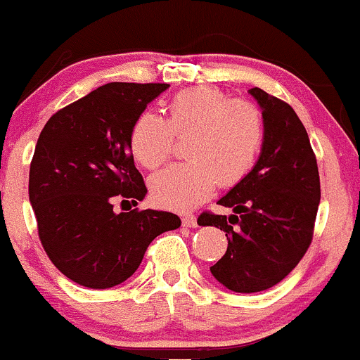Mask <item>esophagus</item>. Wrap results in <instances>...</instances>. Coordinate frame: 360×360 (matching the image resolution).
<instances>
[{
    "mask_svg": "<svg viewBox=\"0 0 360 360\" xmlns=\"http://www.w3.org/2000/svg\"><path fill=\"white\" fill-rule=\"evenodd\" d=\"M181 223H184V226H187V228H195L197 217L193 214H187V216L181 217Z\"/></svg>",
    "mask_w": 360,
    "mask_h": 360,
    "instance_id": "obj_1",
    "label": "esophagus"
}]
</instances>
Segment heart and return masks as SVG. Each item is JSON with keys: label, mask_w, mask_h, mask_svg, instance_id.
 I'll list each match as a JSON object with an SVG mask.
<instances>
[{"label": "heart", "mask_w": 360, "mask_h": 360, "mask_svg": "<svg viewBox=\"0 0 360 360\" xmlns=\"http://www.w3.org/2000/svg\"><path fill=\"white\" fill-rule=\"evenodd\" d=\"M176 139H187L188 161L153 175L149 191L163 207L188 211L217 185L234 187L250 175L265 143V117L258 105L217 88H192L169 100L167 119L137 117L129 148L137 163L156 169L173 155Z\"/></svg>", "instance_id": "b5f03b06"}]
</instances>
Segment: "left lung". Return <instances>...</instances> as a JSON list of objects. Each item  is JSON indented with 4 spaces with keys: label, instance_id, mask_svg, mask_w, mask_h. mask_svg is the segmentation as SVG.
Segmentation results:
<instances>
[{
    "label": "left lung",
    "instance_id": "1",
    "mask_svg": "<svg viewBox=\"0 0 360 360\" xmlns=\"http://www.w3.org/2000/svg\"><path fill=\"white\" fill-rule=\"evenodd\" d=\"M265 117V143L250 175L219 200L231 216L202 212L228 250L212 276L234 292L278 284L308 252L320 205V173L308 132L289 103L260 88L250 90Z\"/></svg>",
    "mask_w": 360,
    "mask_h": 360
}]
</instances>
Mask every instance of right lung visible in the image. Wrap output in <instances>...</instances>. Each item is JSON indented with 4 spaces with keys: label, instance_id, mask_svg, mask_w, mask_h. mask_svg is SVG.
<instances>
[{
    "label": "right lung",
    "instance_id": "1",
    "mask_svg": "<svg viewBox=\"0 0 360 360\" xmlns=\"http://www.w3.org/2000/svg\"><path fill=\"white\" fill-rule=\"evenodd\" d=\"M168 86L103 84L56 112L40 132L28 197L47 257L76 284L108 289L127 281L149 243L180 228L176 214L114 209L115 199L137 204L146 195L129 136L148 103Z\"/></svg>",
    "mask_w": 360,
    "mask_h": 360
}]
</instances>
